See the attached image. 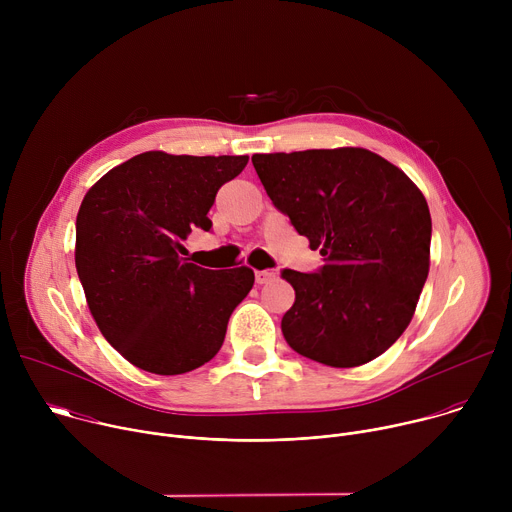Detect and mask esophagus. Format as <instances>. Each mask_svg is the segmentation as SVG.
<instances>
[{"instance_id":"esophagus-1","label":"esophagus","mask_w":512,"mask_h":512,"mask_svg":"<svg viewBox=\"0 0 512 512\" xmlns=\"http://www.w3.org/2000/svg\"><path fill=\"white\" fill-rule=\"evenodd\" d=\"M273 277H275V273H273V271H255V281H257L259 285H263V283L271 281Z\"/></svg>"}]
</instances>
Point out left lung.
I'll list each match as a JSON object with an SVG mask.
<instances>
[{"label": "left lung", "instance_id": "left-lung-1", "mask_svg": "<svg viewBox=\"0 0 512 512\" xmlns=\"http://www.w3.org/2000/svg\"><path fill=\"white\" fill-rule=\"evenodd\" d=\"M273 206L320 249L316 273L283 269L296 302L287 344L350 369L381 356L409 326L429 271L431 216L421 190L362 148L255 154Z\"/></svg>", "mask_w": 512, "mask_h": 512}]
</instances>
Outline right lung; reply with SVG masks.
<instances>
[{
    "label": "right lung",
    "mask_w": 512,
    "mask_h": 512,
    "mask_svg": "<svg viewBox=\"0 0 512 512\" xmlns=\"http://www.w3.org/2000/svg\"><path fill=\"white\" fill-rule=\"evenodd\" d=\"M247 162L145 152L109 170L83 198L77 273L101 334L137 369L182 375L221 350L255 273L204 269L180 253L194 229L210 231L206 214L218 188Z\"/></svg>",
    "instance_id": "obj_1"
}]
</instances>
